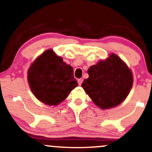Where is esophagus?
I'll use <instances>...</instances> for the list:
<instances>
[{
	"label": "esophagus",
	"mask_w": 152,
	"mask_h": 152,
	"mask_svg": "<svg viewBox=\"0 0 152 152\" xmlns=\"http://www.w3.org/2000/svg\"><path fill=\"white\" fill-rule=\"evenodd\" d=\"M82 83H83V79H81V78H80V79H78V85L79 86H80L82 84Z\"/></svg>",
	"instance_id": "esophagus-1"
}]
</instances>
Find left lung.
<instances>
[{
    "instance_id": "left-lung-1",
    "label": "left lung",
    "mask_w": 152,
    "mask_h": 152,
    "mask_svg": "<svg viewBox=\"0 0 152 152\" xmlns=\"http://www.w3.org/2000/svg\"><path fill=\"white\" fill-rule=\"evenodd\" d=\"M88 74L89 77L84 80L82 88L93 102L104 109L120 104L133 83L131 71L115 54L90 66Z\"/></svg>"
}]
</instances>
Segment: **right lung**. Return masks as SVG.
Returning <instances> with one entry per match:
<instances>
[{"instance_id": "obj_1", "label": "right lung", "mask_w": 152, "mask_h": 152, "mask_svg": "<svg viewBox=\"0 0 152 152\" xmlns=\"http://www.w3.org/2000/svg\"><path fill=\"white\" fill-rule=\"evenodd\" d=\"M73 68L52 50H46L33 63L28 72V81L38 100L57 105L78 86Z\"/></svg>"}]
</instances>
